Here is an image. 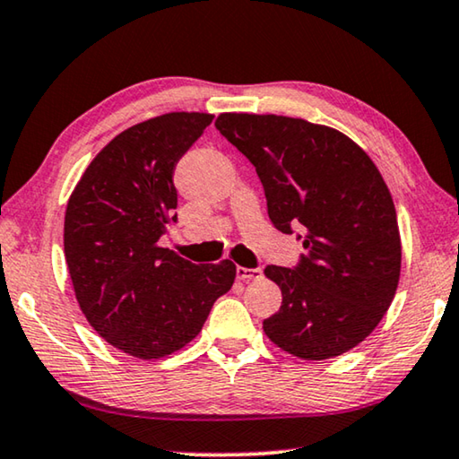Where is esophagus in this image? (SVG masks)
I'll list each match as a JSON object with an SVG mask.
<instances>
[{"instance_id": "obj_1", "label": "esophagus", "mask_w": 459, "mask_h": 459, "mask_svg": "<svg viewBox=\"0 0 459 459\" xmlns=\"http://www.w3.org/2000/svg\"><path fill=\"white\" fill-rule=\"evenodd\" d=\"M237 278L241 281H251V280H261L264 278V272H261V267H237Z\"/></svg>"}]
</instances>
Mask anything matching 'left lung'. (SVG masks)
<instances>
[{
  "mask_svg": "<svg viewBox=\"0 0 459 459\" xmlns=\"http://www.w3.org/2000/svg\"><path fill=\"white\" fill-rule=\"evenodd\" d=\"M214 125L255 167L273 227L304 232L300 264L265 267L281 290L265 334L310 361L359 345L392 304L403 259L394 202L377 167L343 133L302 118L227 112Z\"/></svg>",
  "mask_w": 459,
  "mask_h": 459,
  "instance_id": "left-lung-1",
  "label": "left lung"
}]
</instances>
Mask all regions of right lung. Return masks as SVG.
Returning <instances> with one entry per match:
<instances>
[{
    "label": "right lung",
    "mask_w": 459,
    "mask_h": 459,
    "mask_svg": "<svg viewBox=\"0 0 459 459\" xmlns=\"http://www.w3.org/2000/svg\"><path fill=\"white\" fill-rule=\"evenodd\" d=\"M214 116L169 112L114 136L87 165L65 212V259L79 308L101 339L159 359L202 331L237 267L195 265L159 245L176 221L173 169Z\"/></svg>",
    "instance_id": "right-lung-1"
}]
</instances>
